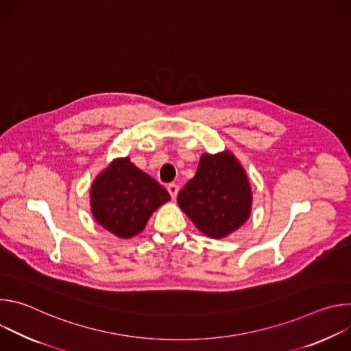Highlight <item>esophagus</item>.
Returning <instances> with one entry per match:
<instances>
[{"label": "esophagus", "mask_w": 351, "mask_h": 351, "mask_svg": "<svg viewBox=\"0 0 351 351\" xmlns=\"http://www.w3.org/2000/svg\"><path fill=\"white\" fill-rule=\"evenodd\" d=\"M168 191H169V194H171V197L172 198H176V195H178V191H179V186L178 184H175V183H171V184H168Z\"/></svg>", "instance_id": "1"}]
</instances>
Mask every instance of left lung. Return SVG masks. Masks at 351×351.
<instances>
[{
    "mask_svg": "<svg viewBox=\"0 0 351 351\" xmlns=\"http://www.w3.org/2000/svg\"><path fill=\"white\" fill-rule=\"evenodd\" d=\"M178 204L198 230L221 239L247 221L252 190L244 169L230 153L203 154L194 178L179 191Z\"/></svg>",
    "mask_w": 351,
    "mask_h": 351,
    "instance_id": "8db88e82",
    "label": "left lung"
}]
</instances>
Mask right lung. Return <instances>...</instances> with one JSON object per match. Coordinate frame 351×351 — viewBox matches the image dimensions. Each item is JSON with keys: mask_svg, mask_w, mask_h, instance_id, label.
Segmentation results:
<instances>
[{"mask_svg": "<svg viewBox=\"0 0 351 351\" xmlns=\"http://www.w3.org/2000/svg\"><path fill=\"white\" fill-rule=\"evenodd\" d=\"M168 199L169 193L129 158L114 161L91 186L95 221L123 239L140 233L152 214Z\"/></svg>", "mask_w": 351, "mask_h": 351, "instance_id": "right-lung-1", "label": "right lung"}]
</instances>
